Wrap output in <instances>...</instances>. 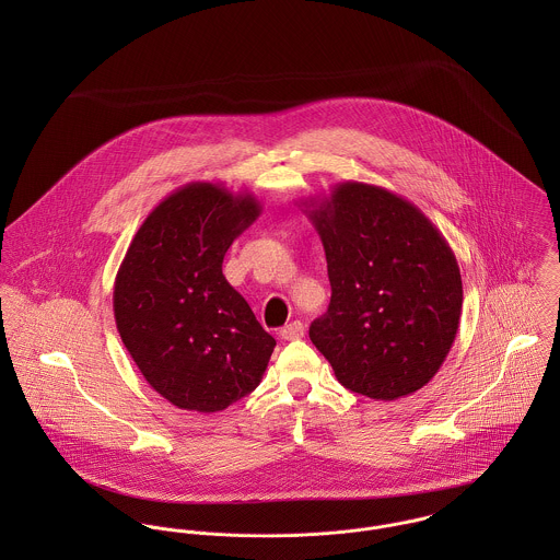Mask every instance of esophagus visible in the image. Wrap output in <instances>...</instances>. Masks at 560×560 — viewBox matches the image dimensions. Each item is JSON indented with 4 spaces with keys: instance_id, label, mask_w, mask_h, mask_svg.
Masks as SVG:
<instances>
[{
    "instance_id": "esophagus-1",
    "label": "esophagus",
    "mask_w": 560,
    "mask_h": 560,
    "mask_svg": "<svg viewBox=\"0 0 560 560\" xmlns=\"http://www.w3.org/2000/svg\"><path fill=\"white\" fill-rule=\"evenodd\" d=\"M302 336H304V323L302 320H293V323H289L280 329V338H284V340H300Z\"/></svg>"
}]
</instances>
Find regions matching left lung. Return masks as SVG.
I'll return each instance as SVG.
<instances>
[{"instance_id": "1", "label": "left lung", "mask_w": 560, "mask_h": 560, "mask_svg": "<svg viewBox=\"0 0 560 560\" xmlns=\"http://www.w3.org/2000/svg\"><path fill=\"white\" fill-rule=\"evenodd\" d=\"M319 233L331 300L311 340L336 380L369 399L427 386L462 317V271L448 241L399 194L358 180L304 200Z\"/></svg>"}]
</instances>
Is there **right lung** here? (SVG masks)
<instances>
[{"mask_svg": "<svg viewBox=\"0 0 560 560\" xmlns=\"http://www.w3.org/2000/svg\"><path fill=\"white\" fill-rule=\"evenodd\" d=\"M262 207L249 191L194 180L149 213L114 282L118 334L155 393L213 413L262 380L276 340L222 273Z\"/></svg>", "mask_w": 560, "mask_h": 560, "instance_id": "add662e5", "label": "right lung"}]
</instances>
